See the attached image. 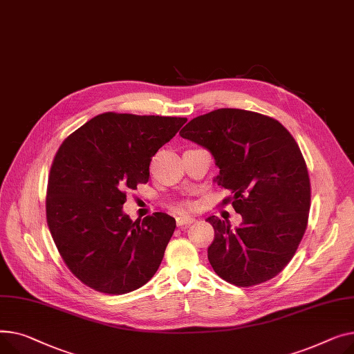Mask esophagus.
Listing matches in <instances>:
<instances>
[{
	"label": "esophagus",
	"instance_id": "obj_1",
	"mask_svg": "<svg viewBox=\"0 0 354 354\" xmlns=\"http://www.w3.org/2000/svg\"><path fill=\"white\" fill-rule=\"evenodd\" d=\"M196 221L194 217H190V216H180L177 217V225L180 227H184V225H190Z\"/></svg>",
	"mask_w": 354,
	"mask_h": 354
}]
</instances>
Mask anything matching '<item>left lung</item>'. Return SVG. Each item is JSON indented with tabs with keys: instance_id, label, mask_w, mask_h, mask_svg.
I'll return each mask as SVG.
<instances>
[{
	"instance_id": "8db88e82",
	"label": "left lung",
	"mask_w": 354,
	"mask_h": 354,
	"mask_svg": "<svg viewBox=\"0 0 354 354\" xmlns=\"http://www.w3.org/2000/svg\"><path fill=\"white\" fill-rule=\"evenodd\" d=\"M183 138L207 149L220 174L216 183L230 190L243 221L210 216L214 240L209 261L227 283L248 287L276 277L293 259L310 212V178L293 136L281 124L254 111L218 109L193 118Z\"/></svg>"
}]
</instances>
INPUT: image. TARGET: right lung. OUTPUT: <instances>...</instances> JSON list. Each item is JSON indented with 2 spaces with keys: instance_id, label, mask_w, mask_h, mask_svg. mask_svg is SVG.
Wrapping results in <instances>:
<instances>
[{
  "instance_id": "right-lung-1",
  "label": "right lung",
  "mask_w": 354,
  "mask_h": 354,
  "mask_svg": "<svg viewBox=\"0 0 354 354\" xmlns=\"http://www.w3.org/2000/svg\"><path fill=\"white\" fill-rule=\"evenodd\" d=\"M187 118L104 113L68 136L54 157L47 224L70 272L107 295L140 288L158 270L176 220L122 213L126 190L147 183L151 157Z\"/></svg>"
}]
</instances>
